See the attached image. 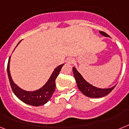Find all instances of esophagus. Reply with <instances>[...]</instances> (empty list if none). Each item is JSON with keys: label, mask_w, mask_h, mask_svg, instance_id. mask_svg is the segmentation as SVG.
<instances>
[{"label": "esophagus", "mask_w": 129, "mask_h": 129, "mask_svg": "<svg viewBox=\"0 0 129 129\" xmlns=\"http://www.w3.org/2000/svg\"><path fill=\"white\" fill-rule=\"evenodd\" d=\"M74 59L72 57H70V58H68L66 59V63L68 64H70V65H72V63H74Z\"/></svg>", "instance_id": "esophagus-1"}]
</instances>
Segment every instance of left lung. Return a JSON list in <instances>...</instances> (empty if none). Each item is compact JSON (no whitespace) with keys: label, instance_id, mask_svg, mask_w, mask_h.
I'll list each match as a JSON object with an SVG mask.
<instances>
[{"label":"left lung","instance_id":"8db88e82","mask_svg":"<svg viewBox=\"0 0 129 129\" xmlns=\"http://www.w3.org/2000/svg\"><path fill=\"white\" fill-rule=\"evenodd\" d=\"M99 33L105 37H109V36L106 34L105 32L99 31ZM73 72H74L75 81L77 83V87L80 90V91L87 97H91V98H99V97H105L108 95L116 86L115 85L110 88H99V87L92 85L89 83L87 82L75 67L73 68Z\"/></svg>","mask_w":129,"mask_h":129}]
</instances>
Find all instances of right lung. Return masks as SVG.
<instances>
[{"mask_svg":"<svg viewBox=\"0 0 129 129\" xmlns=\"http://www.w3.org/2000/svg\"><path fill=\"white\" fill-rule=\"evenodd\" d=\"M20 42H18L17 46L19 44ZM10 57L8 59V66H7V74H8L10 86H11V88H12V91L14 95L20 101L28 105H32V106L38 107L46 104L51 99L54 92L55 91V79L57 78V75H59V72L64 64L59 65V66H57V68L54 69V72H52L50 78L42 87L37 90H35V91H26V90L21 89L12 80L10 72Z\"/></svg>","mask_w":129,"mask_h":129,"instance_id":"right-lung-1","label":"right lung"}]
</instances>
